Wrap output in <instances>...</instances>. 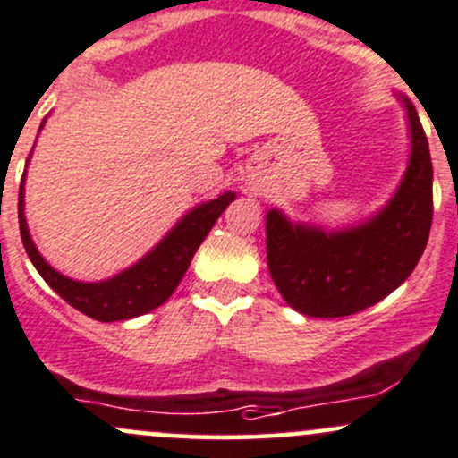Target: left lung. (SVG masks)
<instances>
[{
    "label": "left lung",
    "instance_id": "1",
    "mask_svg": "<svg viewBox=\"0 0 458 458\" xmlns=\"http://www.w3.org/2000/svg\"><path fill=\"white\" fill-rule=\"evenodd\" d=\"M412 153L386 208L343 233L292 225L269 210L267 267L287 305L305 316L358 314L397 290L426 250L432 225V160L417 109L403 98Z\"/></svg>",
    "mask_w": 458,
    "mask_h": 458
}]
</instances>
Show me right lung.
Listing matches in <instances>:
<instances>
[{
  "mask_svg": "<svg viewBox=\"0 0 458 458\" xmlns=\"http://www.w3.org/2000/svg\"><path fill=\"white\" fill-rule=\"evenodd\" d=\"M233 199L234 192H224L216 199L192 208L142 261L124 269L118 276L100 283L72 281L47 266L46 259L38 254L30 233H28L26 216H23V180L19 186V233H21L23 248H26L32 266L65 302H70L74 310L83 311L94 320H127V318L153 311L175 292L197 248Z\"/></svg>",
  "mask_w": 458,
  "mask_h": 458,
  "instance_id": "add662e5",
  "label": "right lung"
}]
</instances>
